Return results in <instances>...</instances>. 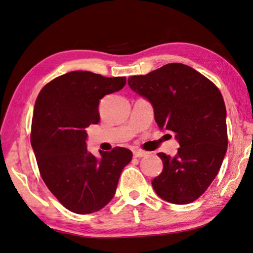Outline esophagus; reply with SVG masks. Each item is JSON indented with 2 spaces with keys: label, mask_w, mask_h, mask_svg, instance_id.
Listing matches in <instances>:
<instances>
[{
  "label": "esophagus",
  "mask_w": 253,
  "mask_h": 253,
  "mask_svg": "<svg viewBox=\"0 0 253 253\" xmlns=\"http://www.w3.org/2000/svg\"><path fill=\"white\" fill-rule=\"evenodd\" d=\"M147 155H148V153H146V151H141V150H135V151H134V157H135V158L146 157Z\"/></svg>",
  "instance_id": "obj_1"
}]
</instances>
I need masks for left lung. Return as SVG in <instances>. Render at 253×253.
Segmentation results:
<instances>
[{
	"instance_id": "obj_1",
	"label": "left lung",
	"mask_w": 253,
	"mask_h": 253,
	"mask_svg": "<svg viewBox=\"0 0 253 253\" xmlns=\"http://www.w3.org/2000/svg\"><path fill=\"white\" fill-rule=\"evenodd\" d=\"M128 85L151 104L159 129L174 134L180 146L173 157L158 154L164 168L151 181L154 190L170 204L192 203L213 181L227 153L221 93L203 74L180 63L130 76Z\"/></svg>"
}]
</instances>
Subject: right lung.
Masks as SVG:
<instances>
[{"instance_id":"add662e5","label":"right lung","mask_w":253,"mask_h":253,"mask_svg":"<svg viewBox=\"0 0 253 253\" xmlns=\"http://www.w3.org/2000/svg\"><path fill=\"white\" fill-rule=\"evenodd\" d=\"M125 84L126 77L74 71L49 82L36 99L32 148L45 185L72 212L87 214L104 208L130 163L132 153L127 148L99 150L96 157L86 146L85 128L99 123L100 99Z\"/></svg>"}]
</instances>
